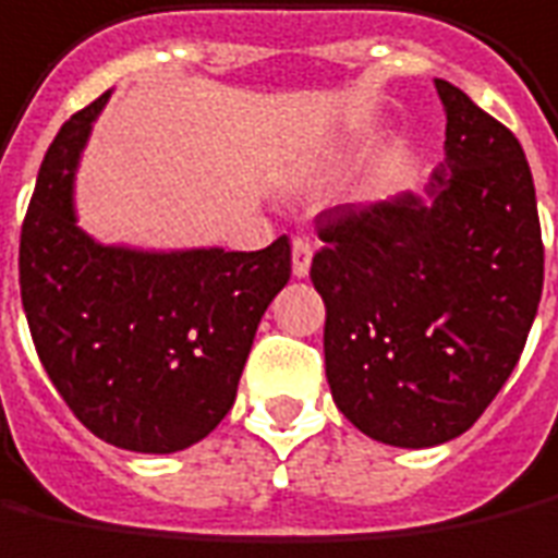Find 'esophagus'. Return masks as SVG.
<instances>
[{"label":"esophagus","instance_id":"obj_1","mask_svg":"<svg viewBox=\"0 0 558 558\" xmlns=\"http://www.w3.org/2000/svg\"><path fill=\"white\" fill-rule=\"evenodd\" d=\"M310 264H313V242L298 236L291 242V272L303 279V276H310Z\"/></svg>","mask_w":558,"mask_h":558}]
</instances>
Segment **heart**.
<instances>
[{
	"label": "heart",
	"instance_id": "heart-1",
	"mask_svg": "<svg viewBox=\"0 0 558 558\" xmlns=\"http://www.w3.org/2000/svg\"><path fill=\"white\" fill-rule=\"evenodd\" d=\"M333 169H337V157H333V155L313 157V160L301 163L298 175H294V182L301 184V187H310V184L325 182V179H328Z\"/></svg>",
	"mask_w": 558,
	"mask_h": 558
}]
</instances>
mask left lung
<instances>
[{"label": "left lung", "mask_w": 558, "mask_h": 558, "mask_svg": "<svg viewBox=\"0 0 558 558\" xmlns=\"http://www.w3.org/2000/svg\"><path fill=\"white\" fill-rule=\"evenodd\" d=\"M428 199L403 191L318 215L325 374L333 403L379 444L464 434L522 355L544 288L532 169L517 136L456 84Z\"/></svg>", "instance_id": "obj_1"}]
</instances>
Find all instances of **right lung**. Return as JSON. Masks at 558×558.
<instances>
[{
	"label": "right lung",
	"mask_w": 558,
	"mask_h": 558,
	"mask_svg": "<svg viewBox=\"0 0 558 558\" xmlns=\"http://www.w3.org/2000/svg\"><path fill=\"white\" fill-rule=\"evenodd\" d=\"M109 96L72 114L41 160L21 230L23 313L87 432L167 456L228 416L260 316L291 276V245L145 252L84 233L75 169Z\"/></svg>",
	"instance_id": "right-lung-1"
}]
</instances>
